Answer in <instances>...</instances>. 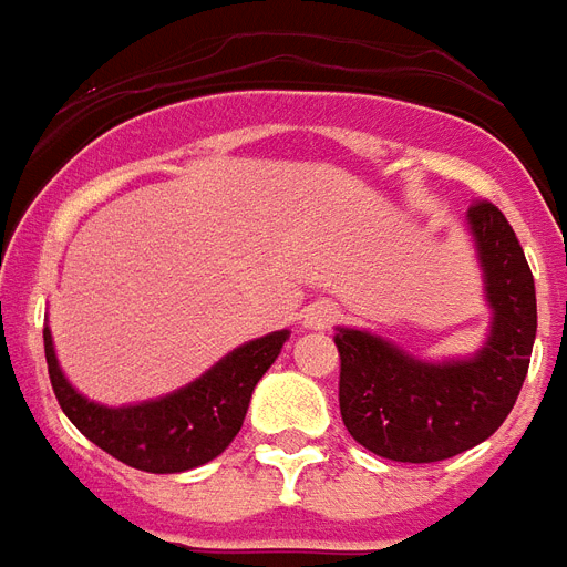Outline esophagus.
<instances>
[{
	"label": "esophagus",
	"instance_id": "esophagus-1",
	"mask_svg": "<svg viewBox=\"0 0 567 567\" xmlns=\"http://www.w3.org/2000/svg\"><path fill=\"white\" fill-rule=\"evenodd\" d=\"M307 328H316V330H324L330 324H337L339 321V310L337 305H330V301H316L312 307H307Z\"/></svg>",
	"mask_w": 567,
	"mask_h": 567
}]
</instances>
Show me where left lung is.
<instances>
[{
    "label": "left lung",
    "instance_id": "left-lung-1",
    "mask_svg": "<svg viewBox=\"0 0 567 567\" xmlns=\"http://www.w3.org/2000/svg\"><path fill=\"white\" fill-rule=\"evenodd\" d=\"M492 333L477 357L421 362L392 342L339 330V412L371 454L395 463H439L488 439L513 412L536 339V284L513 225L492 202L468 207Z\"/></svg>",
    "mask_w": 567,
    "mask_h": 567
}]
</instances>
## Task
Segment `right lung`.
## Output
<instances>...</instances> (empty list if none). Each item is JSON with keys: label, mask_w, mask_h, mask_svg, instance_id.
Segmentation results:
<instances>
[{"label": "right lung", "mask_w": 567, "mask_h": 567, "mask_svg": "<svg viewBox=\"0 0 567 567\" xmlns=\"http://www.w3.org/2000/svg\"><path fill=\"white\" fill-rule=\"evenodd\" d=\"M287 337V330H278L237 348L207 374L161 401L111 410L81 398L66 383L54 360L52 333L43 328L49 380L66 419L120 463L152 474L198 468L234 442L257 380L280 354Z\"/></svg>", "instance_id": "obj_1"}]
</instances>
